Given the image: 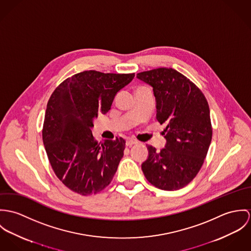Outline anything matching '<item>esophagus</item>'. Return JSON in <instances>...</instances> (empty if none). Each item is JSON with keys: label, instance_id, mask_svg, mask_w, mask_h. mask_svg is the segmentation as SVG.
<instances>
[{"label": "esophagus", "instance_id": "1", "mask_svg": "<svg viewBox=\"0 0 251 251\" xmlns=\"http://www.w3.org/2000/svg\"><path fill=\"white\" fill-rule=\"evenodd\" d=\"M137 143H138V141H137L136 139H128V140L126 141V145L129 146V147H131L132 145H135V144H137Z\"/></svg>", "mask_w": 251, "mask_h": 251}]
</instances>
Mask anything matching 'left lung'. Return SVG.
Wrapping results in <instances>:
<instances>
[{
	"label": "left lung",
	"mask_w": 251,
	"mask_h": 251,
	"mask_svg": "<svg viewBox=\"0 0 251 251\" xmlns=\"http://www.w3.org/2000/svg\"><path fill=\"white\" fill-rule=\"evenodd\" d=\"M137 78L153 87L156 118L167 126L163 132L165 148L158 152L147 145L143 174L158 189H182L200 170L212 140L208 102L193 82L172 68L140 72Z\"/></svg>",
	"instance_id": "1"
}]
</instances>
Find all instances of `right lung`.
Instances as JSON below:
<instances>
[{"label": "right lung", "mask_w": 251, "mask_h": 251, "mask_svg": "<svg viewBox=\"0 0 251 251\" xmlns=\"http://www.w3.org/2000/svg\"><path fill=\"white\" fill-rule=\"evenodd\" d=\"M132 74L84 71L59 84L45 113L42 139L56 177L79 195H95L110 185L124 155L125 139L98 143L93 121L111 110L116 93L130 84Z\"/></svg>", "instance_id": "obj_1"}]
</instances>
